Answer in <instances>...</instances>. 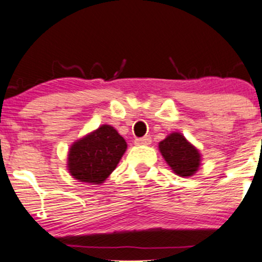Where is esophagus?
Here are the masks:
<instances>
[{
	"label": "esophagus",
	"instance_id": "obj_1",
	"mask_svg": "<svg viewBox=\"0 0 262 262\" xmlns=\"http://www.w3.org/2000/svg\"><path fill=\"white\" fill-rule=\"evenodd\" d=\"M150 143H151V138H150L149 135L139 138V139H135V144H137V145H149Z\"/></svg>",
	"mask_w": 262,
	"mask_h": 262
}]
</instances>
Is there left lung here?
Instances as JSON below:
<instances>
[{
  "label": "left lung",
  "instance_id": "obj_1",
  "mask_svg": "<svg viewBox=\"0 0 262 262\" xmlns=\"http://www.w3.org/2000/svg\"><path fill=\"white\" fill-rule=\"evenodd\" d=\"M159 150L176 175L188 177L201 165L200 151L181 133H171L159 143Z\"/></svg>",
  "mask_w": 262,
  "mask_h": 262
}]
</instances>
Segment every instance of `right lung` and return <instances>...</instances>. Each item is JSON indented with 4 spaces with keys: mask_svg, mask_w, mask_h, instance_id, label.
<instances>
[{
    "mask_svg": "<svg viewBox=\"0 0 262 262\" xmlns=\"http://www.w3.org/2000/svg\"><path fill=\"white\" fill-rule=\"evenodd\" d=\"M125 150L124 138L112 125L103 124L71 145L68 170L80 182L100 185L113 172Z\"/></svg>",
    "mask_w": 262,
    "mask_h": 262,
    "instance_id": "add662e5",
    "label": "right lung"
}]
</instances>
